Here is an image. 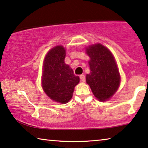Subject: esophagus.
Instances as JSON below:
<instances>
[{"mask_svg": "<svg viewBox=\"0 0 148 148\" xmlns=\"http://www.w3.org/2000/svg\"><path fill=\"white\" fill-rule=\"evenodd\" d=\"M79 78H80V81L82 82H86V76L85 75H80L79 76Z\"/></svg>", "mask_w": 148, "mask_h": 148, "instance_id": "obj_1", "label": "esophagus"}]
</instances>
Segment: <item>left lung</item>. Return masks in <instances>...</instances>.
Instances as JSON below:
<instances>
[{
	"instance_id": "left-lung-1",
	"label": "left lung",
	"mask_w": 148,
	"mask_h": 148,
	"mask_svg": "<svg viewBox=\"0 0 148 148\" xmlns=\"http://www.w3.org/2000/svg\"><path fill=\"white\" fill-rule=\"evenodd\" d=\"M86 51L90 58V73L86 74V82L95 97L105 101L120 86L121 76L115 59L111 51L100 43L89 45Z\"/></svg>"
}]
</instances>
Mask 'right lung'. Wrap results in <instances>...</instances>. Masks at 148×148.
Here are the masks:
<instances>
[{
  "label": "right lung",
  "instance_id": "right-lung-1",
  "mask_svg": "<svg viewBox=\"0 0 148 148\" xmlns=\"http://www.w3.org/2000/svg\"><path fill=\"white\" fill-rule=\"evenodd\" d=\"M66 50L62 45L51 49L43 61L42 88L54 101L66 103L71 99L79 78L75 76L69 65L66 64Z\"/></svg>",
  "mask_w": 148,
  "mask_h": 148
}]
</instances>
